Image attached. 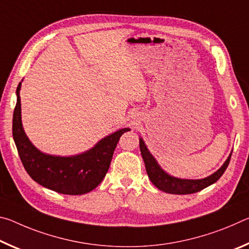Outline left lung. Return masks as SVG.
I'll list each match as a JSON object with an SVG mask.
<instances>
[{"label":"left lung","instance_id":"left-lung-1","mask_svg":"<svg viewBox=\"0 0 249 249\" xmlns=\"http://www.w3.org/2000/svg\"><path fill=\"white\" fill-rule=\"evenodd\" d=\"M140 148L142 157L144 159L145 162L147 175H148L151 182H153L155 187H157L159 190L166 193H171V195H191V193H196L197 191L203 190L204 188L209 187V185L213 184L214 182H216L226 170L231 156V154H230L229 158H227L226 161L223 163V166L217 171L214 172L213 175L206 177V178L203 179L189 180L176 178V177L168 175L167 172L158 165V162L156 161L154 156L149 153L148 149H147L145 142L142 138H140Z\"/></svg>","mask_w":249,"mask_h":249}]
</instances>
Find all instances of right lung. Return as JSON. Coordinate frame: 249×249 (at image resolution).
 <instances>
[{"instance_id":"1","label":"right lung","mask_w":249,"mask_h":249,"mask_svg":"<svg viewBox=\"0 0 249 249\" xmlns=\"http://www.w3.org/2000/svg\"><path fill=\"white\" fill-rule=\"evenodd\" d=\"M19 82L13 114V138L22 163L31 178L43 187L62 195L79 196L95 189L107 175L120 137L129 128H122L104 137L86 153L60 157L41 153L28 140L20 116Z\"/></svg>"}]
</instances>
